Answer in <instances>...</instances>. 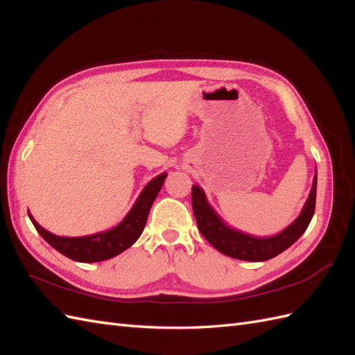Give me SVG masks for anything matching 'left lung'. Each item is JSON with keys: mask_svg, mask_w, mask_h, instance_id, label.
<instances>
[{"mask_svg": "<svg viewBox=\"0 0 355 355\" xmlns=\"http://www.w3.org/2000/svg\"><path fill=\"white\" fill-rule=\"evenodd\" d=\"M317 196V171L313 180V188L299 216L286 230L272 237H254L230 225L219 216L206 197V192L200 185H192V210L196 214L198 230L214 249L234 259L263 262L275 257L288 249L302 235L314 216Z\"/></svg>", "mask_w": 355, "mask_h": 355, "instance_id": "left-lung-1", "label": "left lung"}]
</instances>
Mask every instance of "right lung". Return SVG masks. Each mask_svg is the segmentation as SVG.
<instances>
[{"mask_svg":"<svg viewBox=\"0 0 355 355\" xmlns=\"http://www.w3.org/2000/svg\"><path fill=\"white\" fill-rule=\"evenodd\" d=\"M166 178L167 173H161L153 180H149L124 219L108 231L84 235V237H60V235L51 234L42 228L31 211H28V214L41 237L63 256L84 263L102 262L123 253L141 237L149 210H151L153 202L155 201Z\"/></svg>","mask_w":355,"mask_h":355,"instance_id":"1","label":"right lung"}]
</instances>
